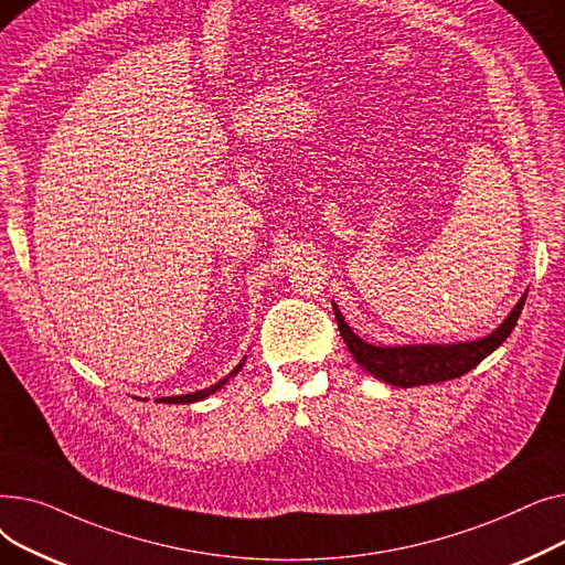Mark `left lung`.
<instances>
[{
    "label": "left lung",
    "instance_id": "obj_1",
    "mask_svg": "<svg viewBox=\"0 0 565 565\" xmlns=\"http://www.w3.org/2000/svg\"><path fill=\"white\" fill-rule=\"evenodd\" d=\"M526 295H522L515 309L509 313L499 328L479 339L467 343H447V345H373L360 339L350 330L343 313L334 307V316L339 322V332L352 352L354 362H358L364 371L375 375L377 380L394 384V387H419V384H433L454 380L471 369H477L490 352H494L503 341L513 332L515 322L522 313Z\"/></svg>",
    "mask_w": 565,
    "mask_h": 565
}]
</instances>
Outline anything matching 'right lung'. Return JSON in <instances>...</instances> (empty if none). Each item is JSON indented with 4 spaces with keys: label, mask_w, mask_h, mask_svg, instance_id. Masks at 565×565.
I'll return each instance as SVG.
<instances>
[{
    "label": "right lung",
    "mask_w": 565,
    "mask_h": 565,
    "mask_svg": "<svg viewBox=\"0 0 565 565\" xmlns=\"http://www.w3.org/2000/svg\"><path fill=\"white\" fill-rule=\"evenodd\" d=\"M247 360V358H245ZM245 360L237 364L224 380H220L217 384H213V387H207V390H201V392H194V394H185V396H167V398H158V403H173V405H178V403H196V401H203V398H207L211 394H215L217 390H222L224 384L228 382V377H233L237 371L243 369V364H245Z\"/></svg>",
    "instance_id": "obj_1"
}]
</instances>
